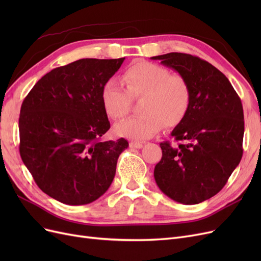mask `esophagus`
Masks as SVG:
<instances>
[{
	"label": "esophagus",
	"instance_id": "34e87169",
	"mask_svg": "<svg viewBox=\"0 0 261 261\" xmlns=\"http://www.w3.org/2000/svg\"><path fill=\"white\" fill-rule=\"evenodd\" d=\"M129 146H130L132 148H134V149H140V148H143L144 145L141 144V143H139V141H130Z\"/></svg>",
	"mask_w": 261,
	"mask_h": 261
}]
</instances>
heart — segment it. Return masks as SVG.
<instances>
[{
	"label": "heart",
	"mask_w": 261,
	"mask_h": 261,
	"mask_svg": "<svg viewBox=\"0 0 261 261\" xmlns=\"http://www.w3.org/2000/svg\"><path fill=\"white\" fill-rule=\"evenodd\" d=\"M125 87L110 78L102 87L101 102L107 114L118 120L129 112L132 98H143L138 116L115 125L117 135L132 139H148L163 126L175 127L183 122L191 106V88L183 76L149 62L132 65L122 75Z\"/></svg>",
	"instance_id": "b5f03b06"
}]
</instances>
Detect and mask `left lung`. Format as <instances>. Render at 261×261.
<instances>
[{
  "mask_svg": "<svg viewBox=\"0 0 261 261\" xmlns=\"http://www.w3.org/2000/svg\"><path fill=\"white\" fill-rule=\"evenodd\" d=\"M183 76L191 88V106L171 135L178 146L160 144L154 168L161 192L184 204L211 198L224 187L243 155L242 101L223 73L207 61L172 52L151 58Z\"/></svg>",
  "mask_w": 261,
  "mask_h": 261,
  "instance_id": "obj_1",
  "label": "left lung"
}]
</instances>
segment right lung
Returning a JSON list of instances; mask_svg holds the SVG:
<instances>
[{
	"label": "right lung",
	"instance_id": "1",
	"mask_svg": "<svg viewBox=\"0 0 261 261\" xmlns=\"http://www.w3.org/2000/svg\"><path fill=\"white\" fill-rule=\"evenodd\" d=\"M125 58L82 59L52 69L22 101L19 152L43 193L70 206L103 195L115 176L124 138L100 141L110 122L102 87Z\"/></svg>",
	"mask_w": 261,
	"mask_h": 261
}]
</instances>
